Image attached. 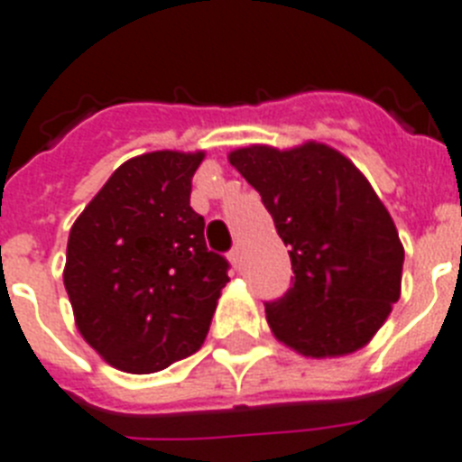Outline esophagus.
Segmentation results:
<instances>
[{"instance_id": "obj_1", "label": "esophagus", "mask_w": 462, "mask_h": 462, "mask_svg": "<svg viewBox=\"0 0 462 462\" xmlns=\"http://www.w3.org/2000/svg\"><path fill=\"white\" fill-rule=\"evenodd\" d=\"M227 258H230L232 267H242V249H239V246H235V249L230 251V255H227Z\"/></svg>"}]
</instances>
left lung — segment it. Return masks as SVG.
Returning a JSON list of instances; mask_svg holds the SVG:
<instances>
[{
    "instance_id": "left-lung-1",
    "label": "left lung",
    "mask_w": 462,
    "mask_h": 462,
    "mask_svg": "<svg viewBox=\"0 0 462 462\" xmlns=\"http://www.w3.org/2000/svg\"><path fill=\"white\" fill-rule=\"evenodd\" d=\"M263 197L296 277L265 303L274 338L324 359L362 350L402 293L404 246L393 216L350 159L324 143L227 154Z\"/></svg>"
}]
</instances>
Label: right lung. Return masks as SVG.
<instances>
[{
  "mask_svg": "<svg viewBox=\"0 0 462 462\" xmlns=\"http://www.w3.org/2000/svg\"><path fill=\"white\" fill-rule=\"evenodd\" d=\"M204 152L138 154L75 220L63 282L81 338L110 366L157 374L207 338L227 261L189 207Z\"/></svg>",
  "mask_w": 462,
  "mask_h": 462,
  "instance_id": "1",
  "label": "right lung"
}]
</instances>
